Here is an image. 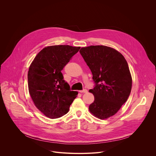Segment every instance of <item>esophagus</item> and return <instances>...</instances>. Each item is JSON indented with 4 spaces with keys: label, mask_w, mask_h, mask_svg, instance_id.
<instances>
[{
    "label": "esophagus",
    "mask_w": 156,
    "mask_h": 156,
    "mask_svg": "<svg viewBox=\"0 0 156 156\" xmlns=\"http://www.w3.org/2000/svg\"><path fill=\"white\" fill-rule=\"evenodd\" d=\"M80 92H81V93H86L87 92V89H83V90H80L79 91Z\"/></svg>",
    "instance_id": "34e87169"
}]
</instances>
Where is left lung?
Wrapping results in <instances>:
<instances>
[{
	"label": "left lung",
	"mask_w": 156,
	"mask_h": 156,
	"mask_svg": "<svg viewBox=\"0 0 156 156\" xmlns=\"http://www.w3.org/2000/svg\"><path fill=\"white\" fill-rule=\"evenodd\" d=\"M80 53L95 83L89 90L94 96L89 112L98 119H108L120 110L130 95L132 79L128 64L121 53L107 46L83 47Z\"/></svg>",
	"instance_id": "obj_1"
}]
</instances>
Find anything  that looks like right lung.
Returning <instances> with one entry per match:
<instances>
[{
	"label": "right lung",
	"instance_id": "add662e5",
	"mask_svg": "<svg viewBox=\"0 0 156 156\" xmlns=\"http://www.w3.org/2000/svg\"><path fill=\"white\" fill-rule=\"evenodd\" d=\"M80 47L48 46L41 49L28 71V88L35 107L46 117L56 119L67 114L78 92L70 90L61 70Z\"/></svg>",
	"mask_w": 156,
	"mask_h": 156
}]
</instances>
